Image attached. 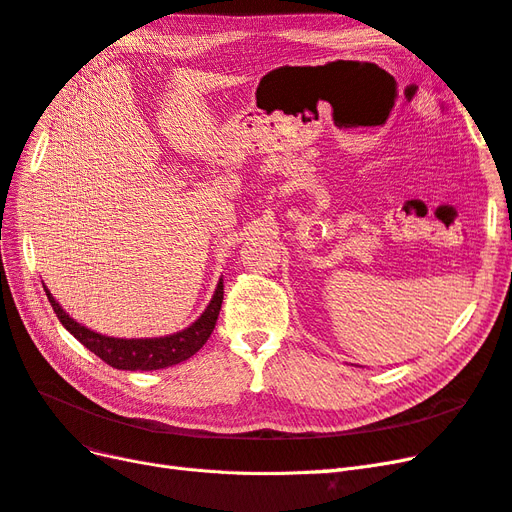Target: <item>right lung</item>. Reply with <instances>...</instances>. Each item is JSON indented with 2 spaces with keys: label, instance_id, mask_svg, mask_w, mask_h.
Listing matches in <instances>:
<instances>
[{
  "label": "right lung",
  "instance_id": "obj_1",
  "mask_svg": "<svg viewBox=\"0 0 512 512\" xmlns=\"http://www.w3.org/2000/svg\"><path fill=\"white\" fill-rule=\"evenodd\" d=\"M46 297L57 314L59 322L79 339V342L94 352L96 356L111 365L115 369H128V371H151V369H164L170 365H177L185 359H190L200 348L205 346L207 339L211 337L215 322H218L222 301H224V284L220 282L215 288L213 299L209 307L203 312L192 327H188L181 333L168 335V337H151V339H119V337H106L100 333L89 331L87 327H81L79 322L72 320L61 305L53 299L49 288H44Z\"/></svg>",
  "mask_w": 512,
  "mask_h": 512
}]
</instances>
